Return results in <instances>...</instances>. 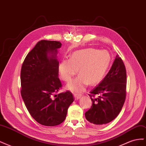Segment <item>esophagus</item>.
Listing matches in <instances>:
<instances>
[{"mask_svg":"<svg viewBox=\"0 0 146 146\" xmlns=\"http://www.w3.org/2000/svg\"><path fill=\"white\" fill-rule=\"evenodd\" d=\"M74 98H75V99L76 100H78V99H80L81 97H82V96L81 95H80V94H74Z\"/></svg>","mask_w":146,"mask_h":146,"instance_id":"1","label":"esophagus"}]
</instances>
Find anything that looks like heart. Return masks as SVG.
Segmentation results:
<instances>
[{
  "label": "heart",
  "instance_id": "heart-1",
  "mask_svg": "<svg viewBox=\"0 0 146 146\" xmlns=\"http://www.w3.org/2000/svg\"><path fill=\"white\" fill-rule=\"evenodd\" d=\"M111 56L105 50L88 48L74 52L70 59H64L59 64V72L62 80L69 82L78 72L80 75L66 86L74 92L85 90L89 83L98 85L103 80L111 63Z\"/></svg>",
  "mask_w": 146,
  "mask_h": 146
}]
</instances>
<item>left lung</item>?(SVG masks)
I'll list each match as a JSON object with an SVG mask.
<instances>
[{"instance_id":"1","label":"left lung","mask_w":146,"mask_h":146,"mask_svg":"<svg viewBox=\"0 0 146 146\" xmlns=\"http://www.w3.org/2000/svg\"><path fill=\"white\" fill-rule=\"evenodd\" d=\"M126 69L119 55L111 69L99 85L90 91L92 105L85 117L96 125L106 124L114 120L120 113L126 98ZM97 95L98 98H95Z\"/></svg>"}]
</instances>
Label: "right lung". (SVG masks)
<instances>
[{
    "mask_svg": "<svg viewBox=\"0 0 146 146\" xmlns=\"http://www.w3.org/2000/svg\"><path fill=\"white\" fill-rule=\"evenodd\" d=\"M61 46L60 41L38 42L26 56L21 70V93L24 104L35 120L45 126L62 123L74 100L69 91L56 94L62 87L56 56Z\"/></svg>",
    "mask_w": 146,
    "mask_h": 146,
    "instance_id": "obj_1",
    "label": "right lung"
}]
</instances>
